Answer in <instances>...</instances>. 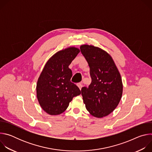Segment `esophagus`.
I'll list each match as a JSON object with an SVG mask.
<instances>
[{
    "mask_svg": "<svg viewBox=\"0 0 152 152\" xmlns=\"http://www.w3.org/2000/svg\"><path fill=\"white\" fill-rule=\"evenodd\" d=\"M77 86L79 87V88L80 89V90H81V89H82V86H83V85H82V83H77Z\"/></svg>",
    "mask_w": 152,
    "mask_h": 152,
    "instance_id": "1",
    "label": "esophagus"
}]
</instances>
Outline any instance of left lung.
<instances>
[{"mask_svg": "<svg viewBox=\"0 0 152 152\" xmlns=\"http://www.w3.org/2000/svg\"><path fill=\"white\" fill-rule=\"evenodd\" d=\"M80 49L88 63L91 77L88 88L81 90L83 103L93 116L106 117L114 111L121 99L120 73L111 56L104 50L88 45Z\"/></svg>", "mask_w": 152, "mask_h": 152, "instance_id": "left-lung-1", "label": "left lung"}]
</instances>
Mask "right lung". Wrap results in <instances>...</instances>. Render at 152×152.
I'll return each mask as SVG.
<instances>
[{"mask_svg":"<svg viewBox=\"0 0 152 152\" xmlns=\"http://www.w3.org/2000/svg\"><path fill=\"white\" fill-rule=\"evenodd\" d=\"M80 52L69 47L55 53L47 61L37 83V97L42 109L51 115H59L81 92L70 82L72 72L69 65Z\"/></svg>","mask_w":152,"mask_h":152,"instance_id":"obj_1","label":"right lung"}]
</instances>
